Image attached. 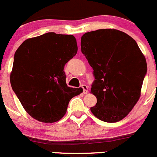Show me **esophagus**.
Returning a JSON list of instances; mask_svg holds the SVG:
<instances>
[{
  "label": "esophagus",
  "mask_w": 157,
  "mask_h": 157,
  "mask_svg": "<svg viewBox=\"0 0 157 157\" xmlns=\"http://www.w3.org/2000/svg\"><path fill=\"white\" fill-rule=\"evenodd\" d=\"M82 89H83L84 94H87V93H88V87H87V85H82Z\"/></svg>",
  "instance_id": "esophagus-1"
}]
</instances>
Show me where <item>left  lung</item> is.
Instances as JSON below:
<instances>
[{"instance_id":"8db88e82","label":"left lung","mask_w":157,"mask_h":157,"mask_svg":"<svg viewBox=\"0 0 157 157\" xmlns=\"http://www.w3.org/2000/svg\"><path fill=\"white\" fill-rule=\"evenodd\" d=\"M82 52L94 70L91 93L97 98L91 111L99 120L120 121L140 99L147 66L134 40L115 29L85 33Z\"/></svg>"}]
</instances>
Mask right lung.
Masks as SVG:
<instances>
[{
  "label": "right lung",
  "instance_id": "add662e5",
  "mask_svg": "<svg viewBox=\"0 0 157 157\" xmlns=\"http://www.w3.org/2000/svg\"><path fill=\"white\" fill-rule=\"evenodd\" d=\"M78 51L72 35L47 33L26 40L14 54L12 88L25 111L43 123L59 121L82 88L66 85L64 66Z\"/></svg>",
  "mask_w": 157,
  "mask_h": 157
}]
</instances>
